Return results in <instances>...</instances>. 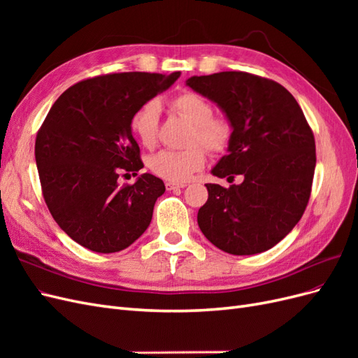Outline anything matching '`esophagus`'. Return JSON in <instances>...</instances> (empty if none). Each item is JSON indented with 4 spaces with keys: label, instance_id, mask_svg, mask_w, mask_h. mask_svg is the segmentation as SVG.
<instances>
[{
    "label": "esophagus",
    "instance_id": "esophagus-1",
    "mask_svg": "<svg viewBox=\"0 0 358 358\" xmlns=\"http://www.w3.org/2000/svg\"><path fill=\"white\" fill-rule=\"evenodd\" d=\"M187 183H175V182H166V188L169 191L171 189H178V188H185Z\"/></svg>",
    "mask_w": 358,
    "mask_h": 358
}]
</instances>
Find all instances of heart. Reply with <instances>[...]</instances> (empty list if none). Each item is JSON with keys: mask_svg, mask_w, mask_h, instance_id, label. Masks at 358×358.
Masks as SVG:
<instances>
[{"mask_svg": "<svg viewBox=\"0 0 358 358\" xmlns=\"http://www.w3.org/2000/svg\"><path fill=\"white\" fill-rule=\"evenodd\" d=\"M170 109L191 124L187 149H162L148 161L150 171L155 176L169 180H188L194 173L201 170L206 162L204 147L215 154H221L230 146L233 128L224 117L213 116L212 103L203 95L185 91L170 101ZM159 107L155 101H148L131 115L129 129L137 142L145 148H154L157 143Z\"/></svg>", "mask_w": 358, "mask_h": 358, "instance_id": "b5f03b06", "label": "heart"}]
</instances>
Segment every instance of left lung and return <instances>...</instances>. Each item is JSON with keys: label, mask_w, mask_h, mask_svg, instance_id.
Instances as JSON below:
<instances>
[{"label": "left lung", "mask_w": 358, "mask_h": 358, "mask_svg": "<svg viewBox=\"0 0 358 358\" xmlns=\"http://www.w3.org/2000/svg\"><path fill=\"white\" fill-rule=\"evenodd\" d=\"M187 85L218 104L233 128L229 154L212 170L232 183H206L197 222L206 239L233 255L273 248L305 212L315 171V138L282 85L245 71L192 76Z\"/></svg>", "instance_id": "8db88e82"}]
</instances>
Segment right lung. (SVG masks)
<instances>
[{
	"label": "right lung",
	"mask_w": 358,
	"mask_h": 358,
	"mask_svg": "<svg viewBox=\"0 0 358 358\" xmlns=\"http://www.w3.org/2000/svg\"><path fill=\"white\" fill-rule=\"evenodd\" d=\"M179 76H96L70 86L50 107L37 133L36 162L49 212L74 242L94 252H117L149 227L166 187L149 173L119 185L122 171L143 169L129 119Z\"/></svg>",
	"instance_id": "right-lung-1"
}]
</instances>
